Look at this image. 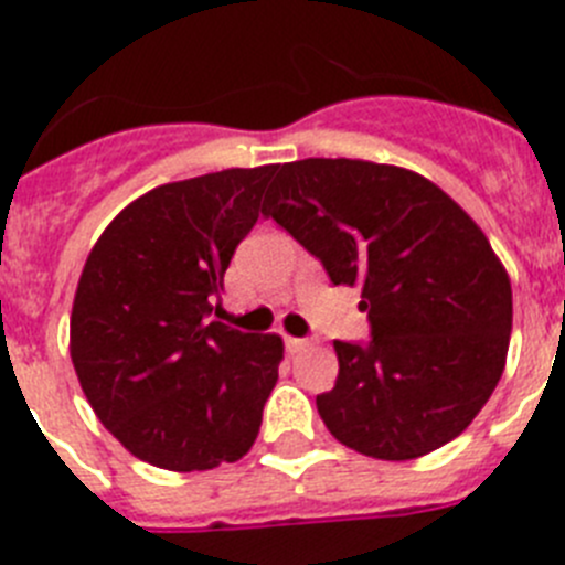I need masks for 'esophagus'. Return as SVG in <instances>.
<instances>
[{"mask_svg": "<svg viewBox=\"0 0 565 565\" xmlns=\"http://www.w3.org/2000/svg\"><path fill=\"white\" fill-rule=\"evenodd\" d=\"M286 348L291 353H299V351H306L308 348V339H297V337H288L286 339Z\"/></svg>", "mask_w": 565, "mask_h": 565, "instance_id": "obj_1", "label": "esophagus"}]
</instances>
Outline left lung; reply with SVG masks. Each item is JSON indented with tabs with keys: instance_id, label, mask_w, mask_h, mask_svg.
<instances>
[{
	"instance_id": "8db88e82",
	"label": "left lung",
	"mask_w": 565,
	"mask_h": 565,
	"mask_svg": "<svg viewBox=\"0 0 565 565\" xmlns=\"http://www.w3.org/2000/svg\"><path fill=\"white\" fill-rule=\"evenodd\" d=\"M263 214L359 286L371 342H333L339 376L317 396L337 441L411 461L461 436L495 391L512 286L476 221L422 174L351 158L277 167Z\"/></svg>"
}]
</instances>
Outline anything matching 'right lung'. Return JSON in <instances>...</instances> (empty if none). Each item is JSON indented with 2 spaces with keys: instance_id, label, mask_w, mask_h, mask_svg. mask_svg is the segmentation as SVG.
<instances>
[{
  "instance_id": "obj_1",
  "label": "right lung",
  "mask_w": 565,
  "mask_h": 565,
  "mask_svg": "<svg viewBox=\"0 0 565 565\" xmlns=\"http://www.w3.org/2000/svg\"><path fill=\"white\" fill-rule=\"evenodd\" d=\"M274 172L271 163L163 183L129 203L84 263L73 367L98 422L152 467L214 469L257 438L282 339L223 326L212 308Z\"/></svg>"
}]
</instances>
